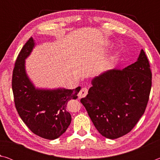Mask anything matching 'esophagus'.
<instances>
[{"instance_id": "esophagus-1", "label": "esophagus", "mask_w": 160, "mask_h": 160, "mask_svg": "<svg viewBox=\"0 0 160 160\" xmlns=\"http://www.w3.org/2000/svg\"><path fill=\"white\" fill-rule=\"evenodd\" d=\"M88 89H87L86 88H82L80 90V92L78 93V98H79V99L82 98V97H85L87 94H88Z\"/></svg>"}]
</instances>
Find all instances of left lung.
<instances>
[{
    "instance_id": "left-lung-1",
    "label": "left lung",
    "mask_w": 160,
    "mask_h": 160,
    "mask_svg": "<svg viewBox=\"0 0 160 160\" xmlns=\"http://www.w3.org/2000/svg\"><path fill=\"white\" fill-rule=\"evenodd\" d=\"M92 85L80 102L97 131L109 139L128 133L144 113L151 90L152 72L145 51L123 70H109L93 78Z\"/></svg>"
}]
</instances>
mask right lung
Returning a JSON list of instances; mask_svg holds the SVG:
<instances>
[{
	"mask_svg": "<svg viewBox=\"0 0 160 160\" xmlns=\"http://www.w3.org/2000/svg\"><path fill=\"white\" fill-rule=\"evenodd\" d=\"M30 37L18 54L12 72V88L19 116L29 130L39 137L54 140L63 134L71 122L67 109L70 100L76 99L81 88L74 90L36 88L25 70V59L34 47Z\"/></svg>",
	"mask_w": 160,
	"mask_h": 160,
	"instance_id": "obj_1",
	"label": "right lung"
}]
</instances>
